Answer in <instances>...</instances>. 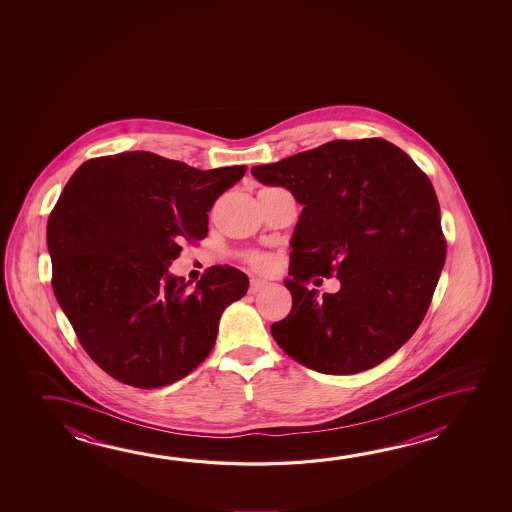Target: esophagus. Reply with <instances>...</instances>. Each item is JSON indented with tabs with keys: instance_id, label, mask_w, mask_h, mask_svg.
<instances>
[{
	"instance_id": "obj_1",
	"label": "esophagus",
	"mask_w": 512,
	"mask_h": 512,
	"mask_svg": "<svg viewBox=\"0 0 512 512\" xmlns=\"http://www.w3.org/2000/svg\"><path fill=\"white\" fill-rule=\"evenodd\" d=\"M264 287H268L266 280H262V278H252V282H250V293H259Z\"/></svg>"
}]
</instances>
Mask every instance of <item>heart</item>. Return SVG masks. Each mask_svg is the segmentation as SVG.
I'll use <instances>...</instances> for the list:
<instances>
[{"label": "heart", "instance_id": "1", "mask_svg": "<svg viewBox=\"0 0 512 512\" xmlns=\"http://www.w3.org/2000/svg\"><path fill=\"white\" fill-rule=\"evenodd\" d=\"M250 260H252L253 266H257V268H268L269 266L268 257H266V255H260V253H255V255H252Z\"/></svg>", "mask_w": 512, "mask_h": 512}]
</instances>
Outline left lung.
<instances>
[{
    "mask_svg": "<svg viewBox=\"0 0 512 512\" xmlns=\"http://www.w3.org/2000/svg\"><path fill=\"white\" fill-rule=\"evenodd\" d=\"M302 203L291 237L287 318L271 325L294 361L327 375H353L386 361L418 330L446 259L436 191L398 146L384 139L330 141L252 168ZM336 274V295L306 287Z\"/></svg>",
    "mask_w": 512,
    "mask_h": 512,
    "instance_id": "left-lung-1",
    "label": "left lung"
}]
</instances>
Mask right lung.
<instances>
[{"mask_svg":"<svg viewBox=\"0 0 512 512\" xmlns=\"http://www.w3.org/2000/svg\"><path fill=\"white\" fill-rule=\"evenodd\" d=\"M246 166L191 168L150 151L84 162L48 219L53 293L87 355L128 386L155 389L198 368L248 277L212 266L196 285L169 273L180 243L209 232L214 202Z\"/></svg>","mask_w":512,"mask_h":512,"instance_id":"add662e5","label":"right lung"}]
</instances>
